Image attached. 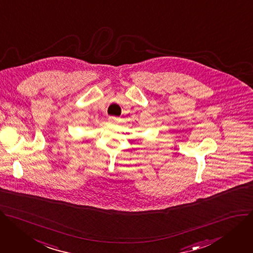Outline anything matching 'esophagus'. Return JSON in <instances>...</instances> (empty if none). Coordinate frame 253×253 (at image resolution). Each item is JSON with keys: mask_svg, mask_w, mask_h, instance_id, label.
<instances>
[{"mask_svg": "<svg viewBox=\"0 0 253 253\" xmlns=\"http://www.w3.org/2000/svg\"><path fill=\"white\" fill-rule=\"evenodd\" d=\"M119 118H116V117H109L108 118V122L109 123H119Z\"/></svg>", "mask_w": 253, "mask_h": 253, "instance_id": "obj_1", "label": "esophagus"}]
</instances>
